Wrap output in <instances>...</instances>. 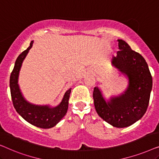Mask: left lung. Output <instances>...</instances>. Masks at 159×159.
<instances>
[{"label": "left lung", "mask_w": 159, "mask_h": 159, "mask_svg": "<svg viewBox=\"0 0 159 159\" xmlns=\"http://www.w3.org/2000/svg\"><path fill=\"white\" fill-rule=\"evenodd\" d=\"M117 41L119 51L112 57L111 64L128 77L127 90L106 101L101 91L95 87L93 97L100 117L115 127L123 128L133 125L146 112L153 80L144 58L132 51L125 40Z\"/></svg>", "instance_id": "left-lung-1"}]
</instances>
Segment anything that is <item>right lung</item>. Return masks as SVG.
Masks as SVG:
<instances>
[{
	"mask_svg": "<svg viewBox=\"0 0 159 159\" xmlns=\"http://www.w3.org/2000/svg\"><path fill=\"white\" fill-rule=\"evenodd\" d=\"M34 41H31L30 46L16 58L15 65L10 76V90L11 99L17 113L27 122L36 127L49 129L53 127L66 115L68 109L69 99L71 88L65 93L59 105L54 108L49 106L34 105L27 102L21 94L18 84V78L21 64Z\"/></svg>",
	"mask_w": 159,
	"mask_h": 159,
	"instance_id": "1",
	"label": "right lung"
}]
</instances>
